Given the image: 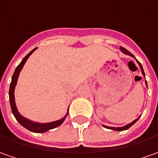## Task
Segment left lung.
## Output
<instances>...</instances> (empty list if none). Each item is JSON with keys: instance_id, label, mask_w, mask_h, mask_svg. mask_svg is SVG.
Masks as SVG:
<instances>
[{"instance_id": "1", "label": "left lung", "mask_w": 158, "mask_h": 158, "mask_svg": "<svg viewBox=\"0 0 158 158\" xmlns=\"http://www.w3.org/2000/svg\"><path fill=\"white\" fill-rule=\"evenodd\" d=\"M120 50H121L122 52H124V53H125V54H127V55H129V56L133 57V58L135 59V57H134V55H133L132 53H131V52H129L128 50H126V49H125L124 48H123V47H120ZM136 61L138 62V65H139V66H140V68H141V72H142V74L143 75V76H144V78H145V74H144V72H143V66H142V65H141V63H140V62H139L138 60H136ZM145 84H146V85H147L146 80H145ZM140 117H141V116H139V117H138L137 119H135L134 121H132L131 123H130V124H126V125H124V126H122V127H110V126H106V125H104V124H103V126H104V127H105V128H106V129H110V130H114V131H124V130H127V129L130 128L131 126H132L133 124H135V123H136V122H137V121L139 119V118H140Z\"/></svg>"}]
</instances>
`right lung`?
Returning <instances> with one entry per match:
<instances>
[{
	"mask_svg": "<svg viewBox=\"0 0 158 158\" xmlns=\"http://www.w3.org/2000/svg\"><path fill=\"white\" fill-rule=\"evenodd\" d=\"M36 50V48H34V50H32L31 52L27 55V56L21 60L19 65L16 67L15 71L13 74L12 77V81L10 84V87H9V101H10V106H11V110L13 114L15 116V118L16 120L20 123L23 127H25L26 129H27L28 131H32V132H36V133H43L48 131L49 130H52L60 126L64 121H65L66 116L68 114V111L67 113L65 114L64 118H62L61 119L57 120V121H53V122H50V123H37V122H34V121H31V120L27 119L24 118L23 116H21L19 113V111L17 110V107L15 105V88L16 84H17V80L19 78V74H20V71L22 69V67L25 65L26 61L27 60V59L29 58V56Z\"/></svg>",
	"mask_w": 158,
	"mask_h": 158,
	"instance_id": "add662e5",
	"label": "right lung"
}]
</instances>
